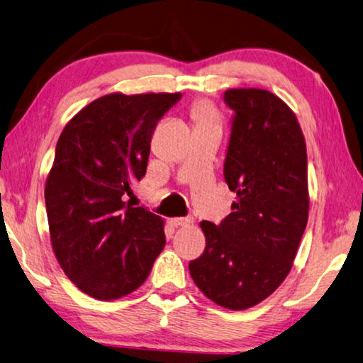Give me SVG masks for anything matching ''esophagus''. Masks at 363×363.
Segmentation results:
<instances>
[{"label": "esophagus", "instance_id": "34e87169", "mask_svg": "<svg viewBox=\"0 0 363 363\" xmlns=\"http://www.w3.org/2000/svg\"><path fill=\"white\" fill-rule=\"evenodd\" d=\"M170 223L174 225V227H188V225L193 223V218L191 217H178V218H172Z\"/></svg>", "mask_w": 363, "mask_h": 363}]
</instances>
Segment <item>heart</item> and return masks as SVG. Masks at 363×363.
<instances>
[{"instance_id":"1","label":"heart","mask_w":363,"mask_h":363,"mask_svg":"<svg viewBox=\"0 0 363 363\" xmlns=\"http://www.w3.org/2000/svg\"><path fill=\"white\" fill-rule=\"evenodd\" d=\"M191 117L196 122V125H204V123L217 122L218 114L213 104L207 99H198L194 101L191 106Z\"/></svg>"}]
</instances>
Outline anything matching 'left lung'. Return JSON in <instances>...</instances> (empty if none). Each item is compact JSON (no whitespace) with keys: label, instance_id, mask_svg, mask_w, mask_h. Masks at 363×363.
I'll use <instances>...</instances> for the list:
<instances>
[{"label":"left lung","instance_id":"obj_1","mask_svg":"<svg viewBox=\"0 0 363 363\" xmlns=\"http://www.w3.org/2000/svg\"><path fill=\"white\" fill-rule=\"evenodd\" d=\"M225 182L236 201L220 225L201 222L206 249L189 262L206 298L245 311L288 277L308 218L307 151L296 114L260 88H231Z\"/></svg>","mask_w":363,"mask_h":363}]
</instances>
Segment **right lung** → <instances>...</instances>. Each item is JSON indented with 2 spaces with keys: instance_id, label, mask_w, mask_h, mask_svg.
Masks as SVG:
<instances>
[{
  "instance_id": "add662e5",
  "label": "right lung",
  "mask_w": 363,
  "mask_h": 363,
  "mask_svg": "<svg viewBox=\"0 0 363 363\" xmlns=\"http://www.w3.org/2000/svg\"><path fill=\"white\" fill-rule=\"evenodd\" d=\"M180 96L104 94L59 136L45 186L51 246L69 280L94 299L138 289L165 246L162 218L122 196L145 177L154 128Z\"/></svg>"
}]
</instances>
